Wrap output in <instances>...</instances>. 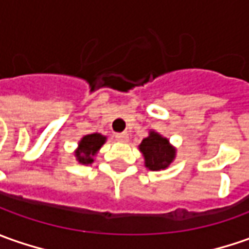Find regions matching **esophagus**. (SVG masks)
I'll return each mask as SVG.
<instances>
[{
	"label": "esophagus",
	"mask_w": 249,
	"mask_h": 249,
	"mask_svg": "<svg viewBox=\"0 0 249 249\" xmlns=\"http://www.w3.org/2000/svg\"><path fill=\"white\" fill-rule=\"evenodd\" d=\"M116 139L118 142H128L129 136H128V133L126 132H120V133H116Z\"/></svg>",
	"instance_id": "34e87169"
}]
</instances>
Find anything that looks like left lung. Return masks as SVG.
<instances>
[{
	"mask_svg": "<svg viewBox=\"0 0 249 249\" xmlns=\"http://www.w3.org/2000/svg\"><path fill=\"white\" fill-rule=\"evenodd\" d=\"M139 149L144 156L146 167L151 171L167 168L175 159V149L169 144V141L156 132H150L147 138H144Z\"/></svg>",
	"mask_w": 249,
	"mask_h": 249,
	"instance_id": "obj_1",
	"label": "left lung"
}]
</instances>
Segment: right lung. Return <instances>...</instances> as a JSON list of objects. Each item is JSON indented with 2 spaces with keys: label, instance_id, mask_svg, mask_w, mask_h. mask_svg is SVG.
Masks as SVG:
<instances>
[{
  "label": "right lung",
  "instance_id": "add662e5",
  "mask_svg": "<svg viewBox=\"0 0 249 249\" xmlns=\"http://www.w3.org/2000/svg\"><path fill=\"white\" fill-rule=\"evenodd\" d=\"M106 138L102 136L100 133H90L84 136L80 142V147L75 151V157L81 164H90L93 161L95 153L102 147V144L105 143Z\"/></svg>",
  "mask_w": 249,
  "mask_h": 249
}]
</instances>
